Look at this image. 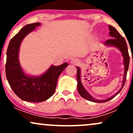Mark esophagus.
I'll use <instances>...</instances> for the list:
<instances>
[{"mask_svg":"<svg viewBox=\"0 0 133 133\" xmlns=\"http://www.w3.org/2000/svg\"><path fill=\"white\" fill-rule=\"evenodd\" d=\"M71 63L72 64L77 65V64H79L80 63V61H79V60H78L77 59H72L71 60Z\"/></svg>","mask_w":133,"mask_h":133,"instance_id":"obj_1","label":"esophagus"}]
</instances>
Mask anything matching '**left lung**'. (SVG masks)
<instances>
[{
    "label": "left lung",
    "instance_id": "8db88e82",
    "mask_svg": "<svg viewBox=\"0 0 133 133\" xmlns=\"http://www.w3.org/2000/svg\"><path fill=\"white\" fill-rule=\"evenodd\" d=\"M109 29L110 30L109 32V35L111 37H112V39H108L105 42V44L108 45H111V46L116 47L120 50L121 52L123 54V56L124 57V77H123V84H122L121 88L119 89L117 93H116L114 96H111L109 99L106 100H98L96 99L94 97H92L90 94L87 92V91L84 89L83 86H82L81 83V71L80 69L78 67H77V90L78 92L81 97L83 98L86 99L89 101L94 102V103H104V102L109 101L112 98H114L116 96H117L121 92L124 86L125 82H126V75H127V72L129 68V52H128V49L127 47V44H126V41H125L124 38L122 37L121 35L120 34L117 30L114 28V27L111 26L109 25Z\"/></svg>",
    "mask_w": 133,
    "mask_h": 133
}]
</instances>
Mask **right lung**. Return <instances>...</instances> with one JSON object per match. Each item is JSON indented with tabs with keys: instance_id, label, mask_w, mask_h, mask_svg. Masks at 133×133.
<instances>
[{
	"instance_id": "right-lung-1",
	"label": "right lung",
	"mask_w": 133,
	"mask_h": 133,
	"mask_svg": "<svg viewBox=\"0 0 133 133\" xmlns=\"http://www.w3.org/2000/svg\"><path fill=\"white\" fill-rule=\"evenodd\" d=\"M40 25L39 22L27 24L12 38L7 48L5 64L6 77L15 94L21 99L33 103L44 101L54 94L58 77L68 65L67 62L59 66L51 65L38 77L24 74L19 61L20 45L28 34Z\"/></svg>"
}]
</instances>
